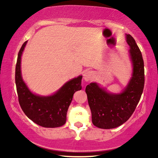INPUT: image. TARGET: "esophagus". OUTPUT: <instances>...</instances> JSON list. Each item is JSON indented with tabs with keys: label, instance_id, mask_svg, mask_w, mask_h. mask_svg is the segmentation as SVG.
Masks as SVG:
<instances>
[{
	"label": "esophagus",
	"instance_id": "34e87169",
	"mask_svg": "<svg viewBox=\"0 0 158 158\" xmlns=\"http://www.w3.org/2000/svg\"><path fill=\"white\" fill-rule=\"evenodd\" d=\"M93 77H94V73H93L92 71L88 70V71H85V72L84 73L83 78L85 81H90V80L93 79Z\"/></svg>",
	"mask_w": 158,
	"mask_h": 158
}]
</instances>
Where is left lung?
Here are the masks:
<instances>
[{"instance_id":"1","label":"left lung","mask_w":158,"mask_h":158,"mask_svg":"<svg viewBox=\"0 0 158 158\" xmlns=\"http://www.w3.org/2000/svg\"><path fill=\"white\" fill-rule=\"evenodd\" d=\"M129 54L133 64V75L129 85L120 94H111L92 83L85 88L94 126L113 129L124 124L134 113L141 98L144 85V61L135 39L127 34Z\"/></svg>"}]
</instances>
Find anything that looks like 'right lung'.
<instances>
[{
	"label": "right lung",
	"instance_id": "1",
	"mask_svg": "<svg viewBox=\"0 0 158 158\" xmlns=\"http://www.w3.org/2000/svg\"><path fill=\"white\" fill-rule=\"evenodd\" d=\"M27 42L23 43L18 54L15 72L19 102L24 114L36 124L47 128H55L64 125L67 112L75 91L81 90L79 76L66 83L55 94L42 97L34 95L28 89L21 74V57Z\"/></svg>",
	"mask_w": 158,
	"mask_h": 158
}]
</instances>
